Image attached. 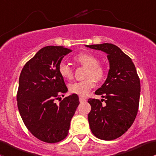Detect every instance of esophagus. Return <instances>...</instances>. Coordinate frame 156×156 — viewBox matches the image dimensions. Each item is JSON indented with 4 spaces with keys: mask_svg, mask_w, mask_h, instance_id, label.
Listing matches in <instances>:
<instances>
[{
    "mask_svg": "<svg viewBox=\"0 0 156 156\" xmlns=\"http://www.w3.org/2000/svg\"><path fill=\"white\" fill-rule=\"evenodd\" d=\"M79 101H80V102H81V103H83V102H84V101H86V99H85L84 98H83V97H80L79 98Z\"/></svg>",
    "mask_w": 156,
    "mask_h": 156,
    "instance_id": "34e87169",
    "label": "esophagus"
}]
</instances>
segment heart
I'll return each mask as SVG.
<instances>
[{
  "label": "heart",
  "instance_id": "1",
  "mask_svg": "<svg viewBox=\"0 0 156 156\" xmlns=\"http://www.w3.org/2000/svg\"><path fill=\"white\" fill-rule=\"evenodd\" d=\"M73 60L80 65L86 67L84 80L71 83L69 86V90L71 93L80 96H85L96 85V80L102 81L107 75V67L99 61L97 56L92 53H81L75 55ZM58 71L60 76L66 81L73 78V71L72 67L64 62L59 64Z\"/></svg>",
  "mask_w": 156,
  "mask_h": 156
}]
</instances>
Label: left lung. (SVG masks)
<instances>
[{
    "label": "left lung",
    "instance_id": "8db88e82",
    "mask_svg": "<svg viewBox=\"0 0 156 156\" xmlns=\"http://www.w3.org/2000/svg\"><path fill=\"white\" fill-rule=\"evenodd\" d=\"M108 54L110 69L105 82L95 93L101 101L89 99L88 121L96 137L111 140L122 136L133 124L139 107L140 83L132 59L111 43L87 45ZM105 101L106 104L102 105Z\"/></svg>",
    "mask_w": 156,
    "mask_h": 156
}]
</instances>
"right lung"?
Here are the masks:
<instances>
[{"label":"right lung","instance_id":"1","mask_svg":"<svg viewBox=\"0 0 156 156\" xmlns=\"http://www.w3.org/2000/svg\"><path fill=\"white\" fill-rule=\"evenodd\" d=\"M71 51L63 46L44 47L25 63L19 77L16 99L21 117L29 132L46 143L60 142L68 135L79 105L76 94L55 103L68 90L58 67Z\"/></svg>","mask_w":156,"mask_h":156}]
</instances>
